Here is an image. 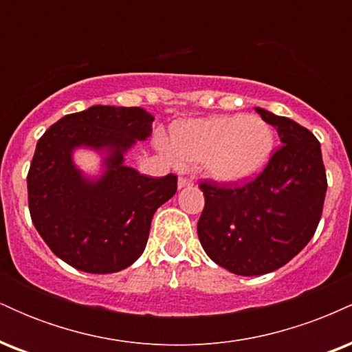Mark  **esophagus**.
Wrapping results in <instances>:
<instances>
[{"mask_svg": "<svg viewBox=\"0 0 352 352\" xmlns=\"http://www.w3.org/2000/svg\"><path fill=\"white\" fill-rule=\"evenodd\" d=\"M193 182H192V179H188V177H179V188H185V187H190V185H192Z\"/></svg>", "mask_w": 352, "mask_h": 352, "instance_id": "esophagus-1", "label": "esophagus"}]
</instances>
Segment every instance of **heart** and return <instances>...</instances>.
<instances>
[{"label":"heart","instance_id":"obj_1","mask_svg":"<svg viewBox=\"0 0 352 352\" xmlns=\"http://www.w3.org/2000/svg\"><path fill=\"white\" fill-rule=\"evenodd\" d=\"M157 145L173 159L200 164L215 184L238 187L263 172L274 137L258 116H210L172 124L170 142L159 135Z\"/></svg>","mask_w":352,"mask_h":352}]
</instances>
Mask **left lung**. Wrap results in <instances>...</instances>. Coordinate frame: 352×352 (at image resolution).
<instances>
[{"instance_id": "left-lung-1", "label": "left lung", "mask_w": 352, "mask_h": 352, "mask_svg": "<svg viewBox=\"0 0 352 352\" xmlns=\"http://www.w3.org/2000/svg\"><path fill=\"white\" fill-rule=\"evenodd\" d=\"M256 112L281 142L265 170L238 188L200 185V243L210 260L241 276L272 273L308 245L328 188L316 137L288 117L261 107Z\"/></svg>"}]
</instances>
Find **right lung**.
<instances>
[{"label":"right lung","mask_w":352,"mask_h":352,"mask_svg":"<svg viewBox=\"0 0 352 352\" xmlns=\"http://www.w3.org/2000/svg\"><path fill=\"white\" fill-rule=\"evenodd\" d=\"M142 107L92 106L64 116L36 145L28 173L31 220L51 252L94 274L135 263L147 245L153 213L177 192V175H140L125 155L152 132ZM79 148L101 159L98 176L74 160Z\"/></svg>","instance_id":"add662e5"}]
</instances>
